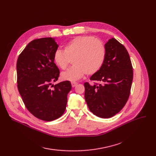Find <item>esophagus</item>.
Listing matches in <instances>:
<instances>
[{"label": "esophagus", "instance_id": "obj_1", "mask_svg": "<svg viewBox=\"0 0 156 156\" xmlns=\"http://www.w3.org/2000/svg\"><path fill=\"white\" fill-rule=\"evenodd\" d=\"M77 84H78V83H76V82H71L72 87H76V86L77 85Z\"/></svg>", "mask_w": 156, "mask_h": 156}]
</instances>
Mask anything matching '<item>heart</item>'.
Masks as SVG:
<instances>
[{"label":"heart","mask_w":156,"mask_h":156,"mask_svg":"<svg viewBox=\"0 0 156 156\" xmlns=\"http://www.w3.org/2000/svg\"><path fill=\"white\" fill-rule=\"evenodd\" d=\"M105 57V48L101 40L92 37L80 36L66 43L64 51L56 50L53 55L55 64L62 70L66 69L72 59L74 65L61 74L64 80L75 81L85 74L94 75L102 66Z\"/></svg>","instance_id":"obj_1"}]
</instances>
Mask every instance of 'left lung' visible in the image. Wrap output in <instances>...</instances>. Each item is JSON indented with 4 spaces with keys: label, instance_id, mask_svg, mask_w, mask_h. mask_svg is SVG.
<instances>
[{
    "label": "left lung",
    "instance_id": "left-lung-1",
    "mask_svg": "<svg viewBox=\"0 0 156 156\" xmlns=\"http://www.w3.org/2000/svg\"><path fill=\"white\" fill-rule=\"evenodd\" d=\"M105 57L99 71L90 77L98 83L86 82L85 99L95 116L109 118L126 104L133 81V68L126 48L111 38L105 44Z\"/></svg>",
    "mask_w": 156,
    "mask_h": 156
}]
</instances>
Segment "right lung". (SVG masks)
<instances>
[{
	"label": "right lung",
	"mask_w": 156,
	"mask_h": 156,
	"mask_svg": "<svg viewBox=\"0 0 156 156\" xmlns=\"http://www.w3.org/2000/svg\"><path fill=\"white\" fill-rule=\"evenodd\" d=\"M59 45L54 38L35 39L18 57L16 64L18 88L27 109L36 118L51 121L61 117L71 90L69 81L55 85L59 69L53 60Z\"/></svg>",
	"instance_id": "1"
}]
</instances>
